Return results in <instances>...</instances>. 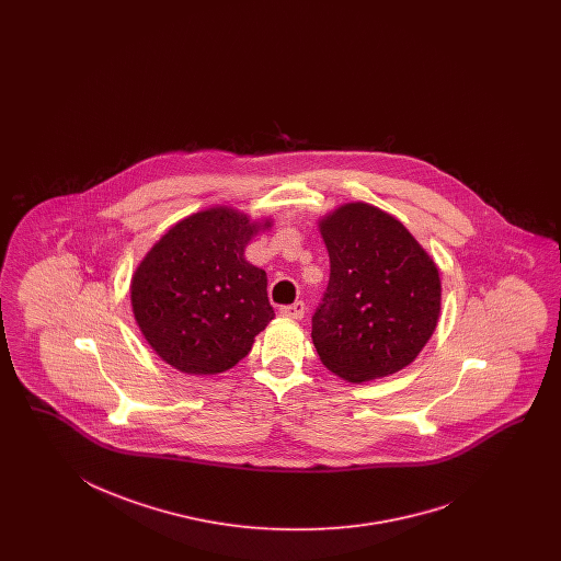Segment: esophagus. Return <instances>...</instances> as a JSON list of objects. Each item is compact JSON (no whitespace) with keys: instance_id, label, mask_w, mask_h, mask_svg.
<instances>
[{"instance_id":"1","label":"esophagus","mask_w":561,"mask_h":561,"mask_svg":"<svg viewBox=\"0 0 561 561\" xmlns=\"http://www.w3.org/2000/svg\"><path fill=\"white\" fill-rule=\"evenodd\" d=\"M305 302H302V300H298V302H294V305L282 306V310H279V312H282L284 317H288V319H296V321H300V319L305 317Z\"/></svg>"}]
</instances>
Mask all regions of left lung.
Here are the masks:
<instances>
[{
    "mask_svg": "<svg viewBox=\"0 0 561 561\" xmlns=\"http://www.w3.org/2000/svg\"><path fill=\"white\" fill-rule=\"evenodd\" d=\"M331 275L312 314L321 362L350 382L411 364L440 314V277L408 228L368 204L340 207L321 224Z\"/></svg>",
    "mask_w": 561,
    "mask_h": 561,
    "instance_id": "obj_1",
    "label": "left lung"
}]
</instances>
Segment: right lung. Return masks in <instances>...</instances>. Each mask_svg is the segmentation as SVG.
<instances>
[{
	"label": "right lung",
	"instance_id": "1",
	"mask_svg": "<svg viewBox=\"0 0 561 561\" xmlns=\"http://www.w3.org/2000/svg\"><path fill=\"white\" fill-rule=\"evenodd\" d=\"M253 232L249 218L228 207L199 211L172 226L137 267L134 314L170 366L224 373L272 321L267 275L244 261Z\"/></svg>",
	"mask_w": 561,
	"mask_h": 561
}]
</instances>
